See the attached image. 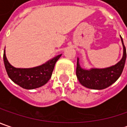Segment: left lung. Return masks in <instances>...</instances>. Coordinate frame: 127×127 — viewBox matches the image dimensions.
I'll use <instances>...</instances> for the list:
<instances>
[{
  "label": "left lung",
  "instance_id": "1",
  "mask_svg": "<svg viewBox=\"0 0 127 127\" xmlns=\"http://www.w3.org/2000/svg\"><path fill=\"white\" fill-rule=\"evenodd\" d=\"M121 39L124 47L123 57L118 63L114 66L105 69H91L86 70L80 67L79 60L77 59L76 75L82 85L90 89L103 90L112 85L117 80L122 73L127 58L126 48L122 37Z\"/></svg>",
  "mask_w": 127,
  "mask_h": 127
}]
</instances>
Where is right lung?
Wrapping results in <instances>:
<instances>
[{
	"label": "right lung",
	"mask_w": 127,
	"mask_h": 127,
	"mask_svg": "<svg viewBox=\"0 0 127 127\" xmlns=\"http://www.w3.org/2000/svg\"><path fill=\"white\" fill-rule=\"evenodd\" d=\"M59 55L45 64L32 68H15L9 63L4 50L3 61L7 74L10 80L27 90L38 88L45 85L50 79L55 64L60 58Z\"/></svg>",
	"instance_id": "add662e5"
}]
</instances>
